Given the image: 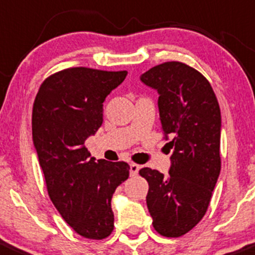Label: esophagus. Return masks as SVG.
Returning <instances> with one entry per match:
<instances>
[{
    "label": "esophagus",
    "mask_w": 255,
    "mask_h": 255,
    "mask_svg": "<svg viewBox=\"0 0 255 255\" xmlns=\"http://www.w3.org/2000/svg\"><path fill=\"white\" fill-rule=\"evenodd\" d=\"M138 169H140V166H137V164H135V163H130V175L131 177H135V175H137Z\"/></svg>",
    "instance_id": "obj_1"
}]
</instances>
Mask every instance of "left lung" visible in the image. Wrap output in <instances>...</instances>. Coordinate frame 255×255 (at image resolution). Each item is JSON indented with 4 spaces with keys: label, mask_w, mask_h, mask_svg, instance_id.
I'll list each match as a JSON object with an SVG mask.
<instances>
[{
    "label": "left lung",
    "mask_w": 255,
    "mask_h": 255,
    "mask_svg": "<svg viewBox=\"0 0 255 255\" xmlns=\"http://www.w3.org/2000/svg\"><path fill=\"white\" fill-rule=\"evenodd\" d=\"M141 81L158 92L162 131L170 156L169 175L140 169L148 182L146 196L154 230L180 237L193 230L209 207L221 170V112L209 81L179 61L157 65Z\"/></svg>",
    "instance_id": "8db88e82"
}]
</instances>
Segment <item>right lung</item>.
Segmentation results:
<instances>
[{
  "mask_svg": "<svg viewBox=\"0 0 255 255\" xmlns=\"http://www.w3.org/2000/svg\"><path fill=\"white\" fill-rule=\"evenodd\" d=\"M127 71L71 67L49 76L33 104V142L52 204L76 233L103 240L114 230L112 198L125 162L89 159L85 141L103 123V102Z\"/></svg>",
  "mask_w": 255,
  "mask_h": 255,
  "instance_id": "1",
  "label": "right lung"
}]
</instances>
